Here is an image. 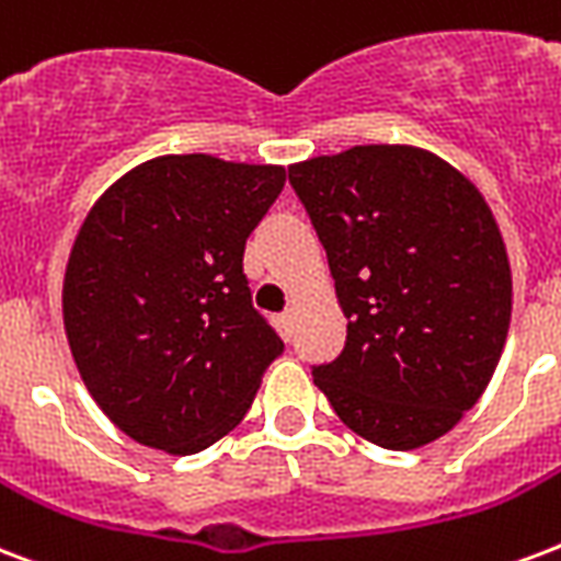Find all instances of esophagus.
Segmentation results:
<instances>
[{"mask_svg": "<svg viewBox=\"0 0 561 561\" xmlns=\"http://www.w3.org/2000/svg\"><path fill=\"white\" fill-rule=\"evenodd\" d=\"M279 327H282V332H285V337H290L294 335V311H282L279 314Z\"/></svg>", "mask_w": 561, "mask_h": 561, "instance_id": "esophagus-1", "label": "esophagus"}]
</instances>
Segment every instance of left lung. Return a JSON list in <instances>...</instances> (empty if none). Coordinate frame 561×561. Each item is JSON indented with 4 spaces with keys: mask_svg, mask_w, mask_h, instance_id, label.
I'll return each mask as SVG.
<instances>
[{
    "mask_svg": "<svg viewBox=\"0 0 561 561\" xmlns=\"http://www.w3.org/2000/svg\"><path fill=\"white\" fill-rule=\"evenodd\" d=\"M347 318L311 367L341 421L385 450L442 438L491 382L512 273L482 194L414 147H353L288 167Z\"/></svg>",
    "mask_w": 561,
    "mask_h": 561,
    "instance_id": "left-lung-1",
    "label": "left lung"
}]
</instances>
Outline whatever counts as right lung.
I'll use <instances>...</instances> for the list:
<instances>
[{
    "label": "right lung",
    "instance_id": "1",
    "mask_svg": "<svg viewBox=\"0 0 561 561\" xmlns=\"http://www.w3.org/2000/svg\"><path fill=\"white\" fill-rule=\"evenodd\" d=\"M282 187V167L164 156L84 217L64 329L88 391L128 438L187 456L243 421L285 347L243 273L247 238Z\"/></svg>",
    "mask_w": 561,
    "mask_h": 561
}]
</instances>
